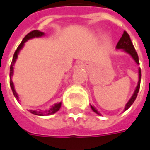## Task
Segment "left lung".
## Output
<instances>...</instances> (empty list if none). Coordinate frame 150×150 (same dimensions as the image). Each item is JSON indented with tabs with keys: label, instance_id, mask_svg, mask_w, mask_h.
Wrapping results in <instances>:
<instances>
[{
	"label": "left lung",
	"instance_id": "1",
	"mask_svg": "<svg viewBox=\"0 0 150 150\" xmlns=\"http://www.w3.org/2000/svg\"><path fill=\"white\" fill-rule=\"evenodd\" d=\"M116 49H122L124 52L127 53L129 55L131 56L133 59L135 61V63L139 65V59H138V55H137V52H136V50L134 48V45L132 44L131 40L129 38V35L126 31H124V33L122 34V36L121 37L119 41L117 42V45H116ZM140 83H141V69L140 67L138 68V82H137V85L135 88V91H134V94L131 96V98H129V100L128 101V103H126V106H125V109H124V111L128 110L132 104L134 103V102L136 99L137 98V93L139 91V88H140ZM91 107L93 111L96 113L97 115H100L101 116V113L98 110L95 106L91 105Z\"/></svg>",
	"mask_w": 150,
	"mask_h": 150
}]
</instances>
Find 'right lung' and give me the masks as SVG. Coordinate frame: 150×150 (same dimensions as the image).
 <instances>
[{
	"label": "right lung",
	"mask_w": 150,
	"mask_h": 150,
	"mask_svg": "<svg viewBox=\"0 0 150 150\" xmlns=\"http://www.w3.org/2000/svg\"><path fill=\"white\" fill-rule=\"evenodd\" d=\"M45 35L44 33L43 32H40V31H39V30H34V31H32L31 33H29L28 35H25V37L23 39V40L21 43V44L19 45L18 47H17V49L16 50V52L14 53V55H13V61H12V64H11V66H10V86H11V89L13 91V93L15 98H16V100L20 101L19 99V96L17 95V93H16V90H15V87H14V84L13 83V80H12V77H13V71H14V64L16 63V59H17V57H18L19 52H20V51L24 47V44H25V42H27L28 40H31V39L33 38H39V37H42V36H44ZM61 107V102L59 103H55L54 104L53 106H51V108L48 110H29L30 113H32L33 115H39V116H46V115H53V114H55L56 112L58 111L60 109Z\"/></svg>",
	"instance_id": "obj_1"
}]
</instances>
